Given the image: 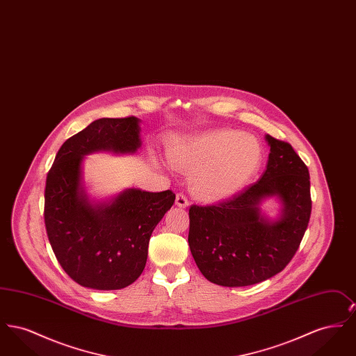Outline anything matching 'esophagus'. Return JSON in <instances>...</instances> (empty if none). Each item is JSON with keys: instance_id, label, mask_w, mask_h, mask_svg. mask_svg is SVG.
I'll return each mask as SVG.
<instances>
[{"instance_id": "esophagus-1", "label": "esophagus", "mask_w": 356, "mask_h": 356, "mask_svg": "<svg viewBox=\"0 0 356 356\" xmlns=\"http://www.w3.org/2000/svg\"><path fill=\"white\" fill-rule=\"evenodd\" d=\"M175 203H176L177 207H180V208H186V207L189 205L186 196H184L183 193H177V195H176V202H175Z\"/></svg>"}]
</instances>
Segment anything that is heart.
<instances>
[{"mask_svg": "<svg viewBox=\"0 0 356 356\" xmlns=\"http://www.w3.org/2000/svg\"><path fill=\"white\" fill-rule=\"evenodd\" d=\"M170 164L189 175L195 197L218 203L243 191L263 161V148L254 136L235 129H215L172 143Z\"/></svg>", "mask_w": 356, "mask_h": 356, "instance_id": "obj_1", "label": "heart"}]
</instances>
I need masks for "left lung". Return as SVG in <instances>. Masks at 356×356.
Wrapping results in <instances>:
<instances>
[{"instance_id":"1","label":"left lung","mask_w":356,"mask_h":356,"mask_svg":"<svg viewBox=\"0 0 356 356\" xmlns=\"http://www.w3.org/2000/svg\"><path fill=\"white\" fill-rule=\"evenodd\" d=\"M266 170L238 195L218 205L189 208L188 244L204 277L222 287H245L286 268L305 236L311 215L309 173L284 141L266 135ZM281 204L275 220L264 200Z\"/></svg>"}]
</instances>
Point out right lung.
I'll return each mask as SVG.
<instances>
[{"label":"right lung","mask_w":356,"mask_h":356,"mask_svg":"<svg viewBox=\"0 0 356 356\" xmlns=\"http://www.w3.org/2000/svg\"><path fill=\"white\" fill-rule=\"evenodd\" d=\"M140 120H96L56 154L45 186V225L63 270L80 286L121 289L141 275L154 227L175 203L172 191L127 188L95 200L86 192L85 156L134 154L141 147Z\"/></svg>","instance_id":"right-lung-1"}]
</instances>
